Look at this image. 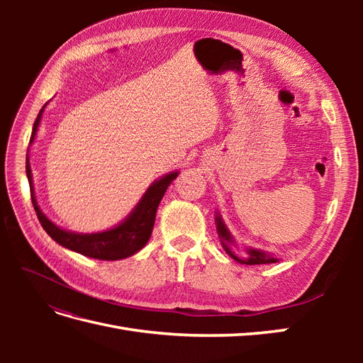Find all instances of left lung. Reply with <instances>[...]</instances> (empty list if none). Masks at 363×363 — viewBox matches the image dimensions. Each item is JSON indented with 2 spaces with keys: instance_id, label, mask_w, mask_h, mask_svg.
<instances>
[{
  "instance_id": "obj_1",
  "label": "left lung",
  "mask_w": 363,
  "mask_h": 363,
  "mask_svg": "<svg viewBox=\"0 0 363 363\" xmlns=\"http://www.w3.org/2000/svg\"><path fill=\"white\" fill-rule=\"evenodd\" d=\"M215 223H216V232H218L219 239H221L223 248L225 250L227 255L230 257H233L236 262L244 263V265H262V263H276L277 262L276 257H272L271 255H267L265 251H260V250H256V248H245L247 257H238L235 252L232 251V248H230V245L235 244V239H233L232 233L228 232V228L224 224L221 215H219L218 212H216V216H215Z\"/></svg>"
}]
</instances>
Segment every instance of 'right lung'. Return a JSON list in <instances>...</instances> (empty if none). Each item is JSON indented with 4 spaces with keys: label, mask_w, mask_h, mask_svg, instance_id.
Returning a JSON list of instances; mask_svg holds the SVG:
<instances>
[{
    "label": "right lung",
    "mask_w": 363,
    "mask_h": 363,
    "mask_svg": "<svg viewBox=\"0 0 363 363\" xmlns=\"http://www.w3.org/2000/svg\"><path fill=\"white\" fill-rule=\"evenodd\" d=\"M45 106L40 108L35 124H33L30 144L36 138V131H38ZM26 172L30 183L33 207H35L40 225L51 236V239L56 240L59 245L65 248L80 252L83 256L100 259V260L125 259V257L133 256L135 252H138L139 250H142L147 245L152 232V227H155V219H156L159 203L163 199L164 192H167L168 186L172 183V180L177 179L179 175V171H174L163 175L162 179L156 180L155 183H151V186L145 191V194L142 195V199L135 206L131 213L116 227L104 230V232H100V233H74V232H69V230H63L54 223H51L40 211L35 196V186H33V175H31L28 155L26 160Z\"/></svg>",
    "instance_id": "obj_1"
}]
</instances>
